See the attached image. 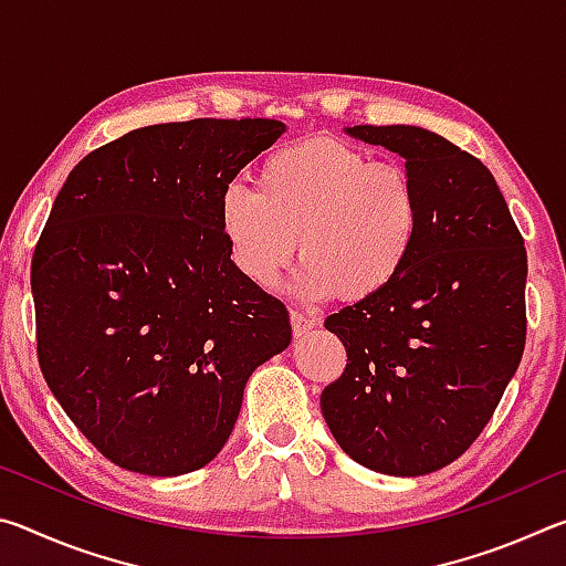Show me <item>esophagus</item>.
<instances>
[{"mask_svg": "<svg viewBox=\"0 0 566 566\" xmlns=\"http://www.w3.org/2000/svg\"><path fill=\"white\" fill-rule=\"evenodd\" d=\"M290 319H292L294 337H304V334L310 332V329L314 327V324H317V319H314L312 314L300 312V310H292V312H290Z\"/></svg>", "mask_w": 566, "mask_h": 566, "instance_id": "obj_1", "label": "esophagus"}]
</instances>
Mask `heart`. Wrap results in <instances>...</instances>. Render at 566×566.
Listing matches in <instances>:
<instances>
[{"label": "heart", "instance_id": "obj_1", "mask_svg": "<svg viewBox=\"0 0 566 566\" xmlns=\"http://www.w3.org/2000/svg\"><path fill=\"white\" fill-rule=\"evenodd\" d=\"M417 179L399 161L332 137H312L266 155L256 191L229 185L219 199V229L239 274L274 282L300 239L294 292L304 300L369 302L395 284L421 234Z\"/></svg>", "mask_w": 566, "mask_h": 566}]
</instances>
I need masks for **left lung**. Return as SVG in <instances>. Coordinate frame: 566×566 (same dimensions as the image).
I'll return each instance as SVG.
<instances>
[{"mask_svg":"<svg viewBox=\"0 0 566 566\" xmlns=\"http://www.w3.org/2000/svg\"><path fill=\"white\" fill-rule=\"evenodd\" d=\"M405 159L421 234L405 274L324 319L347 349L322 415L354 462L421 476L462 457L492 419L526 342V249L492 171L439 134L359 124Z\"/></svg>","mask_w":566,"mask_h":566,"instance_id":"8db88e82","label":"left lung"}]
</instances>
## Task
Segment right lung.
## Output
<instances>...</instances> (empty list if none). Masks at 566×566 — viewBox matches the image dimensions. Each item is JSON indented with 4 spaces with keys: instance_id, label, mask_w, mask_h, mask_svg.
<instances>
[{
    "instance_id": "add662e5",
    "label": "right lung",
    "mask_w": 566,
    "mask_h": 566,
    "mask_svg": "<svg viewBox=\"0 0 566 566\" xmlns=\"http://www.w3.org/2000/svg\"><path fill=\"white\" fill-rule=\"evenodd\" d=\"M276 119L151 124L90 151L32 256L36 357L74 427L137 474L212 462L252 371L292 342L286 306L244 280L219 229Z\"/></svg>"
}]
</instances>
